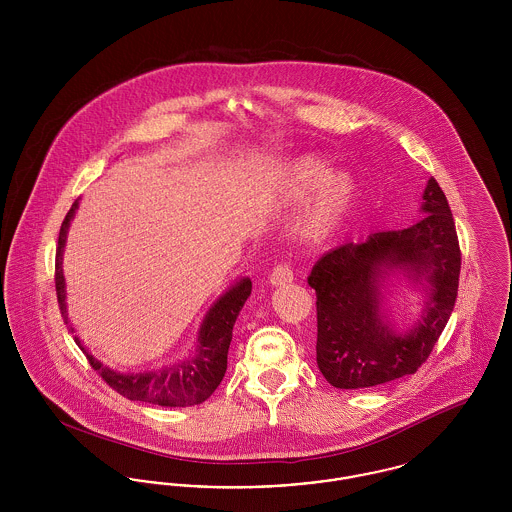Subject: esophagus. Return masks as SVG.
Here are the masks:
<instances>
[{
	"mask_svg": "<svg viewBox=\"0 0 512 512\" xmlns=\"http://www.w3.org/2000/svg\"><path fill=\"white\" fill-rule=\"evenodd\" d=\"M292 280H294V275H292L288 265H276L275 269L271 271V275H269L271 286H282V284H288Z\"/></svg>",
	"mask_w": 512,
	"mask_h": 512,
	"instance_id": "obj_1",
	"label": "esophagus"
}]
</instances>
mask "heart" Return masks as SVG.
Here are the masks:
<instances>
[{
    "mask_svg": "<svg viewBox=\"0 0 512 512\" xmlns=\"http://www.w3.org/2000/svg\"><path fill=\"white\" fill-rule=\"evenodd\" d=\"M276 197L296 204L313 195L296 220V236L304 245H323L343 228L356 197V181L345 169H333L327 159L298 154L284 159L275 177Z\"/></svg>",
    "mask_w": 512,
    "mask_h": 512,
    "instance_id": "1",
    "label": "heart"
}]
</instances>
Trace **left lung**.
<instances>
[{
  "label": "left lung",
  "mask_w": 512,
  "mask_h": 512,
  "mask_svg": "<svg viewBox=\"0 0 512 512\" xmlns=\"http://www.w3.org/2000/svg\"><path fill=\"white\" fill-rule=\"evenodd\" d=\"M425 216L403 230L370 234L325 253L308 276L317 296V366L333 388L358 390L415 374L444 331L458 296L460 245L433 177ZM401 277L424 294L418 321L397 330L387 292Z\"/></svg>",
  "instance_id": "8db88e82"
}]
</instances>
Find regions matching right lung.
<instances>
[{"instance_id": "obj_1", "label": "right lung", "mask_w": 512, "mask_h": 512, "mask_svg": "<svg viewBox=\"0 0 512 512\" xmlns=\"http://www.w3.org/2000/svg\"><path fill=\"white\" fill-rule=\"evenodd\" d=\"M79 208V198L72 204L70 212L66 214L60 236H58V249H56V294L60 312L64 321L70 325L68 308H66V278H64V247L70 224ZM251 294V280L241 276L236 280L204 315L197 335L195 353L189 354L185 360L175 364L163 366L150 372H118L97 360L89 353L78 335L74 337L79 349L85 353L89 364L101 374V378L118 394L132 399V401H146L161 407H187L198 405L204 399L214 394L220 386L226 368H228V349L232 343V331L237 315L241 312L245 300ZM74 331V327L70 325ZM76 333V331H74Z\"/></svg>"}]
</instances>
